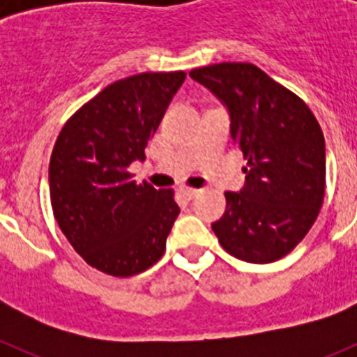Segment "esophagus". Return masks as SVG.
Wrapping results in <instances>:
<instances>
[{
  "instance_id": "esophagus-1",
  "label": "esophagus",
  "mask_w": 357,
  "mask_h": 357,
  "mask_svg": "<svg viewBox=\"0 0 357 357\" xmlns=\"http://www.w3.org/2000/svg\"><path fill=\"white\" fill-rule=\"evenodd\" d=\"M181 195H182V197L188 198V200H193V198L198 195V189H193V188H182V189H181Z\"/></svg>"
}]
</instances>
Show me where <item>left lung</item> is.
<instances>
[{
	"label": "left lung",
	"mask_w": 357,
	"mask_h": 357,
	"mask_svg": "<svg viewBox=\"0 0 357 357\" xmlns=\"http://www.w3.org/2000/svg\"><path fill=\"white\" fill-rule=\"evenodd\" d=\"M189 77L223 103L230 137L247 159L245 185L227 191L214 222L218 241L238 259L273 263L304 239L326 191V141L301 98L257 66L223 62Z\"/></svg>",
	"instance_id": "8db88e82"
}]
</instances>
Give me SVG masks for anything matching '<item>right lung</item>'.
I'll list each match as a JSON object with an SVG mask.
<instances>
[{
	"label": "right lung",
	"instance_id": "obj_1",
	"mask_svg": "<svg viewBox=\"0 0 357 357\" xmlns=\"http://www.w3.org/2000/svg\"><path fill=\"white\" fill-rule=\"evenodd\" d=\"M184 71L141 73L107 85L69 118L50 159L55 220L87 264L114 277L144 272L162 257L181 213L172 189L135 184Z\"/></svg>",
	"mask_w": 357,
	"mask_h": 357
}]
</instances>
